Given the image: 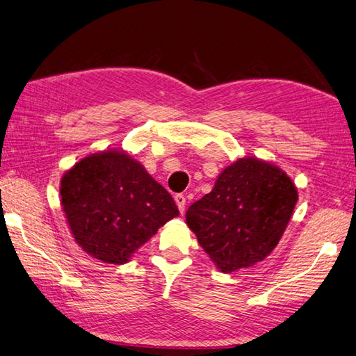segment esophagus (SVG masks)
Segmentation results:
<instances>
[{
  "mask_svg": "<svg viewBox=\"0 0 356 356\" xmlns=\"http://www.w3.org/2000/svg\"><path fill=\"white\" fill-rule=\"evenodd\" d=\"M175 200H176V204H177V208H179V212L180 213H184L185 212V204H186V198L181 195V194H177L176 197H175Z\"/></svg>",
  "mask_w": 356,
  "mask_h": 356,
  "instance_id": "obj_1",
  "label": "esophagus"
}]
</instances>
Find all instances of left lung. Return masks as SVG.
I'll return each mask as SVG.
<instances>
[{
    "label": "left lung",
    "mask_w": 356,
    "mask_h": 356,
    "mask_svg": "<svg viewBox=\"0 0 356 356\" xmlns=\"http://www.w3.org/2000/svg\"><path fill=\"white\" fill-rule=\"evenodd\" d=\"M297 188L276 165L243 158L218 176L213 189L189 206L186 225L225 273L266 259L282 238Z\"/></svg>",
    "instance_id": "left-lung-1"
}]
</instances>
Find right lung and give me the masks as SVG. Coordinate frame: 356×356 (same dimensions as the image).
Segmentation results:
<instances>
[{"mask_svg": "<svg viewBox=\"0 0 356 356\" xmlns=\"http://www.w3.org/2000/svg\"><path fill=\"white\" fill-rule=\"evenodd\" d=\"M60 195L76 243L118 266L179 216L167 189L126 152L86 156L63 175Z\"/></svg>", "mask_w": 356, "mask_h": 356, "instance_id": "1", "label": "right lung"}]
</instances>
